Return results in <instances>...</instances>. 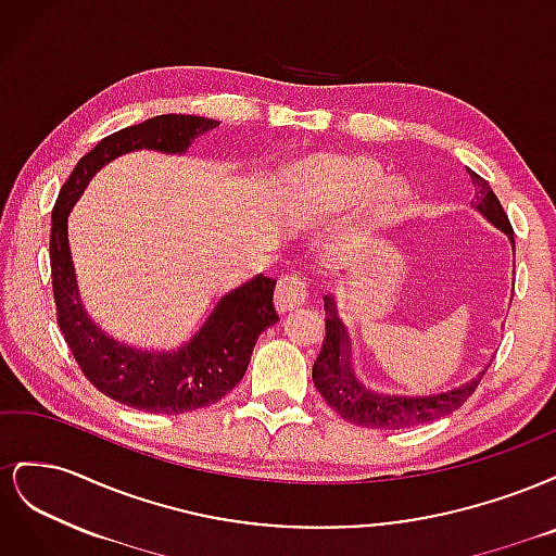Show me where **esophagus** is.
I'll return each mask as SVG.
<instances>
[{"mask_svg": "<svg viewBox=\"0 0 556 556\" xmlns=\"http://www.w3.org/2000/svg\"><path fill=\"white\" fill-rule=\"evenodd\" d=\"M308 299V282L301 271L288 274L278 280L276 288V306L278 311H292L296 306H304Z\"/></svg>", "mask_w": 556, "mask_h": 556, "instance_id": "34e87169", "label": "esophagus"}]
</instances>
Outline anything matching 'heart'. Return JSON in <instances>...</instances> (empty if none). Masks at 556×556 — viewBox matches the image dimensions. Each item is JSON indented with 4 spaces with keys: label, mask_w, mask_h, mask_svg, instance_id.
<instances>
[{
    "label": "heart",
    "mask_w": 556,
    "mask_h": 556,
    "mask_svg": "<svg viewBox=\"0 0 556 556\" xmlns=\"http://www.w3.org/2000/svg\"><path fill=\"white\" fill-rule=\"evenodd\" d=\"M319 182L323 188L341 204H355L374 192L380 190L382 174L376 164L364 162V160H352V162H336L319 174ZM401 192L396 188H384L382 197L376 206V213L380 220H387L399 206Z\"/></svg>",
    "instance_id": "obj_1"
}]
</instances>
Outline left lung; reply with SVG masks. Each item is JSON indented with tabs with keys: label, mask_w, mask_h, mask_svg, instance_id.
Segmentation results:
<instances>
[{
	"label": "left lung",
	"mask_w": 556,
	"mask_h": 556,
	"mask_svg": "<svg viewBox=\"0 0 556 556\" xmlns=\"http://www.w3.org/2000/svg\"><path fill=\"white\" fill-rule=\"evenodd\" d=\"M470 180H473L476 197L470 204L478 208L486 220L494 227H498L506 237L513 239V227L506 211H503L501 201L492 192L490 182L482 176L468 169ZM325 343L323 350L313 364V382L317 392L323 394L327 406L339 413L345 422L359 425L366 429H408L417 425L433 422V419L445 417L452 410H457L462 403L476 392L480 384V378L484 376L486 366L470 382H464L454 390L441 392V394H429V396H399V394H378L366 390V387L357 380L355 371H352L350 362V336L345 331V325L341 323L339 313H336V301L331 294L325 296Z\"/></svg>",
	"instance_id": "obj_1"
}]
</instances>
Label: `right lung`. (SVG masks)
Returning a JSON list of instances; mask_svg holds the SVG:
<instances>
[{
	"mask_svg": "<svg viewBox=\"0 0 556 556\" xmlns=\"http://www.w3.org/2000/svg\"><path fill=\"white\" fill-rule=\"evenodd\" d=\"M220 123L199 115H157L125 127L83 155L62 185L50 227V274L58 306V325L74 359L99 392L129 408L180 415L211 406L241 382L260 333L278 323L274 308L276 280L255 276L220 296L206 323L178 350H141L111 339L80 304L70 252V217L90 178L104 164L129 150L153 148L182 155L190 143Z\"/></svg>",
	"mask_w": 556,
	"mask_h": 556,
	"instance_id": "obj_1",
	"label": "right lung"
}]
</instances>
